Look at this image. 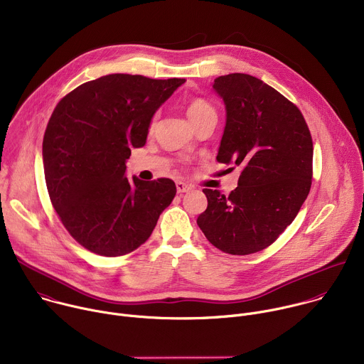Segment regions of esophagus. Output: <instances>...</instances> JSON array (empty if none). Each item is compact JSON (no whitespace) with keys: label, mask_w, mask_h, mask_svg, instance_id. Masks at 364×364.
Returning a JSON list of instances; mask_svg holds the SVG:
<instances>
[{"label":"esophagus","mask_w":364,"mask_h":364,"mask_svg":"<svg viewBox=\"0 0 364 364\" xmlns=\"http://www.w3.org/2000/svg\"><path fill=\"white\" fill-rule=\"evenodd\" d=\"M176 187H177V193H180V194L188 193V191L191 190V186H188V184L183 183V181H177V183H176Z\"/></svg>","instance_id":"34e87169"}]
</instances>
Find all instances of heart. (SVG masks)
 Instances as JSON below:
<instances>
[{"label":"heart","instance_id":"b5f03b06","mask_svg":"<svg viewBox=\"0 0 364 364\" xmlns=\"http://www.w3.org/2000/svg\"><path fill=\"white\" fill-rule=\"evenodd\" d=\"M210 115H216L215 108L210 105L209 102L201 99V97H196L191 99L187 105V117L190 119V122L194 125L196 122L201 121L205 117H210ZM155 127V118L149 122V131H152Z\"/></svg>","mask_w":364,"mask_h":364}]
</instances>
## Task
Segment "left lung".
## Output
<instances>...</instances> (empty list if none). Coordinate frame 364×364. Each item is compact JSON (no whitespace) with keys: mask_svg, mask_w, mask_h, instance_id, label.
Listing matches in <instances>:
<instances>
[{"mask_svg":"<svg viewBox=\"0 0 364 364\" xmlns=\"http://www.w3.org/2000/svg\"><path fill=\"white\" fill-rule=\"evenodd\" d=\"M226 127L216 160L242 168L225 196L204 188L197 225L213 246L249 255L272 245L292 223L313 178V139L301 111L261 79L230 73L215 79Z\"/></svg>","mask_w":364,"mask_h":364,"instance_id":"obj_1","label":"left lung"}]
</instances>
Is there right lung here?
I'll list each match as a JSON object with an SVG mask.
<instances>
[{
    "label": "right lung",
    "mask_w": 364,
    "mask_h": 364,
    "mask_svg": "<svg viewBox=\"0 0 364 364\" xmlns=\"http://www.w3.org/2000/svg\"><path fill=\"white\" fill-rule=\"evenodd\" d=\"M186 79L107 75L68 93L43 138L48 196L63 226L87 250L121 256L152 233L176 196L170 178L125 176L132 148L146 142L149 122Z\"/></svg>",
    "instance_id": "right-lung-1"
}]
</instances>
